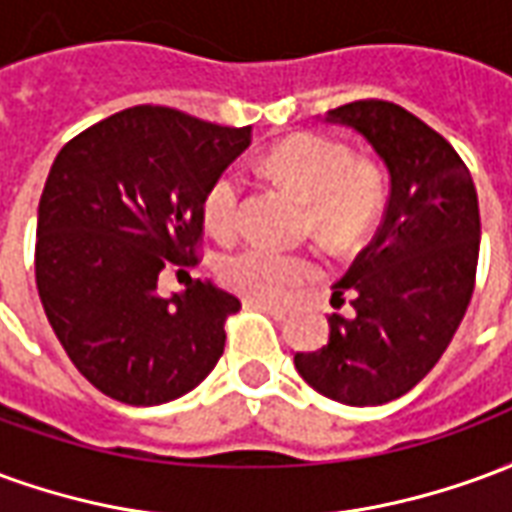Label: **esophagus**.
Wrapping results in <instances>:
<instances>
[{"label": "esophagus", "mask_w": 512, "mask_h": 512, "mask_svg": "<svg viewBox=\"0 0 512 512\" xmlns=\"http://www.w3.org/2000/svg\"><path fill=\"white\" fill-rule=\"evenodd\" d=\"M249 307H257V310L268 312L271 318H277V321H285L288 318V307H282V304H271V301H257V299H246Z\"/></svg>", "instance_id": "obj_1"}]
</instances>
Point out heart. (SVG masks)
<instances>
[{
    "instance_id": "1",
    "label": "heart",
    "mask_w": 512,
    "mask_h": 512,
    "mask_svg": "<svg viewBox=\"0 0 512 512\" xmlns=\"http://www.w3.org/2000/svg\"><path fill=\"white\" fill-rule=\"evenodd\" d=\"M271 178L288 183L310 200V224L329 246H351L362 238L381 202L378 175L356 164L351 150L321 134L282 139L263 158ZM244 178L238 169H222L202 197V216L213 235L233 238L241 227ZM219 277L246 299L285 301L318 277V263L304 252H282L252 244L219 263Z\"/></svg>"
}]
</instances>
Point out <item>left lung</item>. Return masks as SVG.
<instances>
[{"label": "left lung", "mask_w": 512, "mask_h": 512, "mask_svg": "<svg viewBox=\"0 0 512 512\" xmlns=\"http://www.w3.org/2000/svg\"><path fill=\"white\" fill-rule=\"evenodd\" d=\"M354 128L389 172V202L376 238L334 285L354 318H329V343L296 354L299 376L345 406H381L428 376L472 301L480 208L455 147L389 101H354L326 112Z\"/></svg>", "instance_id": "1"}]
</instances>
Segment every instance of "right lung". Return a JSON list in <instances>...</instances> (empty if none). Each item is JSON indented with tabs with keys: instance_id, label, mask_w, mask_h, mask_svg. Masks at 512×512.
Returning a JSON list of instances; mask_svg holds the SVG:
<instances>
[{
	"instance_id": "1",
	"label": "right lung",
	"mask_w": 512,
	"mask_h": 512,
	"mask_svg": "<svg viewBox=\"0 0 512 512\" xmlns=\"http://www.w3.org/2000/svg\"><path fill=\"white\" fill-rule=\"evenodd\" d=\"M252 142L167 106H131L62 147L38 205L35 279L76 370L128 406L186 395L224 354L233 293L194 279L158 296L164 266H194L202 197Z\"/></svg>"
}]
</instances>
